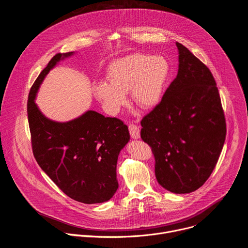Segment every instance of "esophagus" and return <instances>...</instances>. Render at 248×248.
<instances>
[{
	"instance_id": "obj_1",
	"label": "esophagus",
	"mask_w": 248,
	"mask_h": 248,
	"mask_svg": "<svg viewBox=\"0 0 248 248\" xmlns=\"http://www.w3.org/2000/svg\"><path fill=\"white\" fill-rule=\"evenodd\" d=\"M128 130H129V133H130V136L134 139H137L140 137V129H139V126L134 124H130L128 125Z\"/></svg>"
}]
</instances>
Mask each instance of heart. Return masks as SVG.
<instances>
[{
	"instance_id": "1",
	"label": "heart",
	"mask_w": 248,
	"mask_h": 248,
	"mask_svg": "<svg viewBox=\"0 0 248 248\" xmlns=\"http://www.w3.org/2000/svg\"><path fill=\"white\" fill-rule=\"evenodd\" d=\"M169 74L164 57L132 54L112 62L107 68L109 81L95 83L93 92L110 114L119 113L126 104L128 91L137 106L148 109L161 100Z\"/></svg>"
}]
</instances>
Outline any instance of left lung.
<instances>
[{"label": "left lung", "mask_w": 248, "mask_h": 248, "mask_svg": "<svg viewBox=\"0 0 248 248\" xmlns=\"http://www.w3.org/2000/svg\"><path fill=\"white\" fill-rule=\"evenodd\" d=\"M179 72L161 102L141 121L140 136L152 150L158 183L173 193L202 186L215 169L227 127L215 78L176 42Z\"/></svg>", "instance_id": "8db88e82"}]
</instances>
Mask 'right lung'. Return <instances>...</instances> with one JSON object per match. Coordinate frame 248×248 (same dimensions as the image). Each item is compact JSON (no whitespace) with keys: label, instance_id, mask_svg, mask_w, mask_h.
<instances>
[{"label":"right lung","instance_id":"1","mask_svg":"<svg viewBox=\"0 0 248 248\" xmlns=\"http://www.w3.org/2000/svg\"><path fill=\"white\" fill-rule=\"evenodd\" d=\"M73 52L55 55L30 88L27 116L35 160L68 197L94 204L108 201L119 187L117 162L128 142L127 126L117 118L88 111L67 123L47 119L34 102L44 78Z\"/></svg>","mask_w":248,"mask_h":248}]
</instances>
